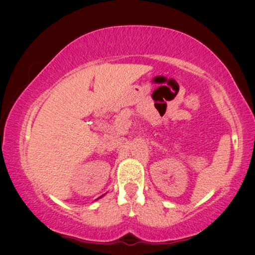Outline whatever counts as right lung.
<instances>
[{
  "instance_id": "right-lung-1",
  "label": "right lung",
  "mask_w": 255,
  "mask_h": 255,
  "mask_svg": "<svg viewBox=\"0 0 255 255\" xmlns=\"http://www.w3.org/2000/svg\"><path fill=\"white\" fill-rule=\"evenodd\" d=\"M101 197H103V195H102V196H101ZM101 197H99V198H101ZM99 198H97V200H99Z\"/></svg>"
}]
</instances>
